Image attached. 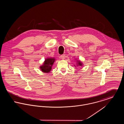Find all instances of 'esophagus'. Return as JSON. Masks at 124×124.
I'll return each instance as SVG.
<instances>
[{
	"instance_id": "34e87169",
	"label": "esophagus",
	"mask_w": 124,
	"mask_h": 124,
	"mask_svg": "<svg viewBox=\"0 0 124 124\" xmlns=\"http://www.w3.org/2000/svg\"><path fill=\"white\" fill-rule=\"evenodd\" d=\"M60 57L62 59H64L65 58V54H62V55H61Z\"/></svg>"
}]
</instances>
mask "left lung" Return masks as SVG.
I'll list each match as a JSON object with an SVG mask.
<instances>
[{
  "label": "left lung",
  "instance_id": "1",
  "mask_svg": "<svg viewBox=\"0 0 124 124\" xmlns=\"http://www.w3.org/2000/svg\"><path fill=\"white\" fill-rule=\"evenodd\" d=\"M77 63H76L77 65V66H83V63L80 61H78L77 62H76Z\"/></svg>",
  "mask_w": 124,
  "mask_h": 124
}]
</instances>
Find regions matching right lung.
<instances>
[{
  "label": "right lung",
  "instance_id": "1",
  "mask_svg": "<svg viewBox=\"0 0 124 124\" xmlns=\"http://www.w3.org/2000/svg\"><path fill=\"white\" fill-rule=\"evenodd\" d=\"M55 61V59L54 58H49L46 59L43 65L40 66V69L43 72L49 73L52 69V66L53 65Z\"/></svg>",
  "mask_w": 124,
  "mask_h": 124
}]
</instances>
